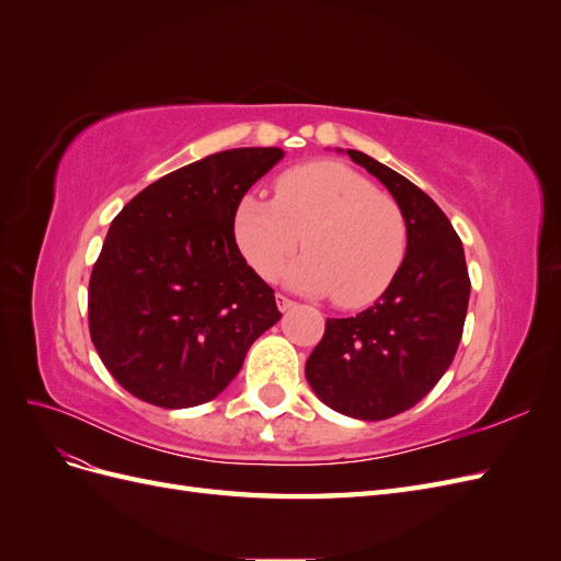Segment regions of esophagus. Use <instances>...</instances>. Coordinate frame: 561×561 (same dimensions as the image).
Masks as SVG:
<instances>
[{
    "instance_id": "esophagus-1",
    "label": "esophagus",
    "mask_w": 561,
    "mask_h": 561,
    "mask_svg": "<svg viewBox=\"0 0 561 561\" xmlns=\"http://www.w3.org/2000/svg\"><path fill=\"white\" fill-rule=\"evenodd\" d=\"M276 304H278L280 311H287V309L295 307V301L290 297H285V295H276Z\"/></svg>"
}]
</instances>
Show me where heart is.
<instances>
[{
  "label": "heart",
  "instance_id": "obj_1",
  "mask_svg": "<svg viewBox=\"0 0 561 561\" xmlns=\"http://www.w3.org/2000/svg\"><path fill=\"white\" fill-rule=\"evenodd\" d=\"M233 239L262 278H274L304 239L309 252L283 271V280L363 307L398 274L407 229L396 203L358 171L313 161L283 173L276 196L245 194L233 213Z\"/></svg>",
  "mask_w": 561,
  "mask_h": 561
}]
</instances>
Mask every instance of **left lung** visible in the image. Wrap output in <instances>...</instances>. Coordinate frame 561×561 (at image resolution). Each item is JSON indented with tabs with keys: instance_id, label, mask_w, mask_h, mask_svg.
<instances>
[{
	"instance_id": "obj_1",
	"label": "left lung",
	"mask_w": 561,
	"mask_h": 561,
	"mask_svg": "<svg viewBox=\"0 0 561 561\" xmlns=\"http://www.w3.org/2000/svg\"><path fill=\"white\" fill-rule=\"evenodd\" d=\"M346 154L396 198L407 250L398 274L369 309L328 318L307 360V381L330 410L381 421L426 398L449 369L461 342L470 280L463 243L437 203L363 151L346 149Z\"/></svg>"
}]
</instances>
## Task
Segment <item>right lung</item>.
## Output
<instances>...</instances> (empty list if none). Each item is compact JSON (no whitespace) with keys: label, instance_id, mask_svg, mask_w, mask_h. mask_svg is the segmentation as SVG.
Returning a JSON list of instances; mask_svg holds the SVG:
<instances>
[{"label":"right lung","instance_id":"add662e5","mask_svg":"<svg viewBox=\"0 0 561 561\" xmlns=\"http://www.w3.org/2000/svg\"><path fill=\"white\" fill-rule=\"evenodd\" d=\"M280 147L225 149L151 182L107 231L89 283L100 360L165 410L217 398L280 320L274 290L233 239V213Z\"/></svg>","mask_w":561,"mask_h":561}]
</instances>
